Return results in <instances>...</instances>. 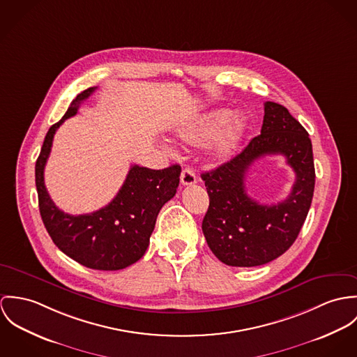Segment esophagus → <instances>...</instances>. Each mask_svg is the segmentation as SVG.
<instances>
[{"label": "esophagus", "instance_id": "34e87169", "mask_svg": "<svg viewBox=\"0 0 357 357\" xmlns=\"http://www.w3.org/2000/svg\"><path fill=\"white\" fill-rule=\"evenodd\" d=\"M181 181H182L183 186H190V185L197 183V175H196L195 169L190 167H185L181 174Z\"/></svg>", "mask_w": 357, "mask_h": 357}]
</instances>
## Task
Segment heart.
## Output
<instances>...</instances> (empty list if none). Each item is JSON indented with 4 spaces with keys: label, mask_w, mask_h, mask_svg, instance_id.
I'll return each mask as SVG.
<instances>
[{
    "label": "heart",
    "mask_w": 357,
    "mask_h": 357,
    "mask_svg": "<svg viewBox=\"0 0 357 357\" xmlns=\"http://www.w3.org/2000/svg\"><path fill=\"white\" fill-rule=\"evenodd\" d=\"M248 128V119L242 114L229 118L227 111H216L178 130V137L188 144L205 145L213 142V156L225 160L230 158L242 142Z\"/></svg>",
    "instance_id": "b5f03b06"
}]
</instances>
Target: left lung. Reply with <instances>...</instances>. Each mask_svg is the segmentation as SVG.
I'll use <instances>...</instances> for the list:
<instances>
[{
    "mask_svg": "<svg viewBox=\"0 0 357 357\" xmlns=\"http://www.w3.org/2000/svg\"><path fill=\"white\" fill-rule=\"evenodd\" d=\"M273 154L287 159L296 181L287 198L267 206L247 195L245 175L256 159ZM201 178L209 196L202 233L213 255L233 267L263 266L293 245L307 219L315 189L312 142L283 105L267 101L261 134Z\"/></svg>",
    "mask_w": 357,
    "mask_h": 357,
    "instance_id": "obj_1",
    "label": "left lung"
}]
</instances>
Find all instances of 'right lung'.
<instances>
[{
    "label": "right lung",
    "instance_id": "obj_1",
    "mask_svg": "<svg viewBox=\"0 0 357 357\" xmlns=\"http://www.w3.org/2000/svg\"><path fill=\"white\" fill-rule=\"evenodd\" d=\"M96 89L90 87L78 94L61 120L49 128L36 164V185L40 218L54 245L84 267L116 271L145 255L160 209L176 193L181 165L174 164L164 169L131 165L116 197L104 208L77 216L59 209L43 182L53 137Z\"/></svg>",
    "mask_w": 357,
    "mask_h": 357
}]
</instances>
